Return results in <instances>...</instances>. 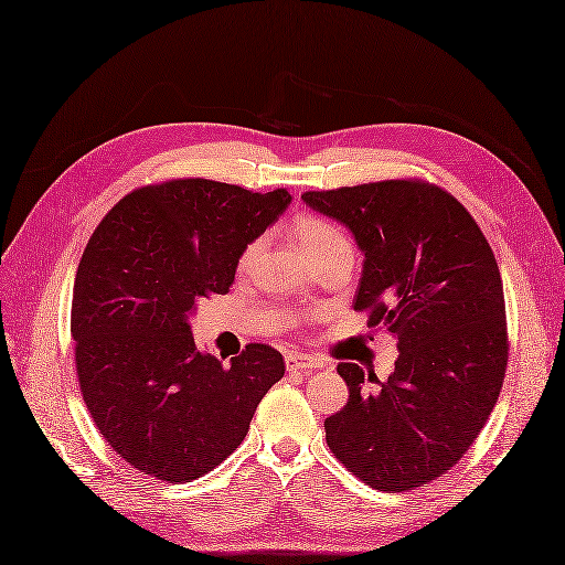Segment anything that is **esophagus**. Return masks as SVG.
Here are the masks:
<instances>
[{
	"mask_svg": "<svg viewBox=\"0 0 565 565\" xmlns=\"http://www.w3.org/2000/svg\"><path fill=\"white\" fill-rule=\"evenodd\" d=\"M320 367L315 358L306 355V353H288L286 355V370L288 372H300V370H315Z\"/></svg>",
	"mask_w": 565,
	"mask_h": 565,
	"instance_id": "obj_1",
	"label": "esophagus"
}]
</instances>
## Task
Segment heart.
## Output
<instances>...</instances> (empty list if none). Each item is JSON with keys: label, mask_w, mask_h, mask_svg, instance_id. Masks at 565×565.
I'll return each instance as SVG.
<instances>
[{"label": "heart", "mask_w": 565, "mask_h": 565, "mask_svg": "<svg viewBox=\"0 0 565 565\" xmlns=\"http://www.w3.org/2000/svg\"><path fill=\"white\" fill-rule=\"evenodd\" d=\"M296 238L300 243V248L306 250V255H315L324 248H331V245H351L349 236H345L337 224L322 220V216H302L296 224ZM255 253L257 243H253L250 248L243 253L241 265H248Z\"/></svg>", "instance_id": "obj_1"}]
</instances>
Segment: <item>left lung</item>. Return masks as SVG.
I'll list each match as a JSON object with an SVG mask.
<instances>
[{
  "instance_id": "8db88e82",
  "label": "left lung",
  "mask_w": 565,
  "mask_h": 565,
  "mask_svg": "<svg viewBox=\"0 0 565 565\" xmlns=\"http://www.w3.org/2000/svg\"><path fill=\"white\" fill-rule=\"evenodd\" d=\"M351 231L363 259L353 308L398 337L386 382L341 363L349 403L324 420L334 456L365 484L406 491L468 451L499 398L509 337L497 257L460 202L425 181L302 193Z\"/></svg>"
}]
</instances>
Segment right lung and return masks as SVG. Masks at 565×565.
Listing matches in <instances>:
<instances>
[{
	"label": "right lung",
	"instance_id": "obj_1",
	"mask_svg": "<svg viewBox=\"0 0 565 565\" xmlns=\"http://www.w3.org/2000/svg\"><path fill=\"white\" fill-rule=\"evenodd\" d=\"M207 179L145 185L85 245L71 302L83 401L126 462L164 482L220 466L248 434L284 358L250 343L224 365L198 351L200 298L228 294L238 259L291 205Z\"/></svg>",
	"mask_w": 565,
	"mask_h": 565
}]
</instances>
